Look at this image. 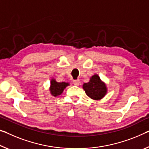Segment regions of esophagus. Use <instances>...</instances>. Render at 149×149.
Wrapping results in <instances>:
<instances>
[{
	"mask_svg": "<svg viewBox=\"0 0 149 149\" xmlns=\"http://www.w3.org/2000/svg\"><path fill=\"white\" fill-rule=\"evenodd\" d=\"M73 84H74V85H79L80 84V80L77 79V80H74V81H73Z\"/></svg>",
	"mask_w": 149,
	"mask_h": 149,
	"instance_id": "1",
	"label": "esophagus"
}]
</instances>
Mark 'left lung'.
Segmentation results:
<instances>
[{"instance_id":"1","label":"left lung","mask_w":149,"mask_h":149,"mask_svg":"<svg viewBox=\"0 0 149 149\" xmlns=\"http://www.w3.org/2000/svg\"><path fill=\"white\" fill-rule=\"evenodd\" d=\"M86 95L95 100H99L106 95L107 88L100 77L95 74L91 78L90 81L84 83L82 86Z\"/></svg>"}]
</instances>
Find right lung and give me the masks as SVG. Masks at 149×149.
Wrapping results in <instances>:
<instances>
[{"mask_svg":"<svg viewBox=\"0 0 149 149\" xmlns=\"http://www.w3.org/2000/svg\"><path fill=\"white\" fill-rule=\"evenodd\" d=\"M68 85V83L67 82H57L55 80L52 79L51 81V93L54 97L60 95Z\"/></svg>","mask_w":149,"mask_h":149,"instance_id":"1","label":"right lung"}]
</instances>
